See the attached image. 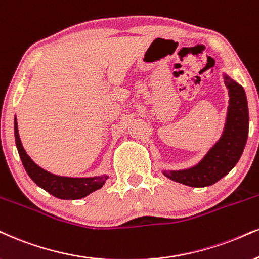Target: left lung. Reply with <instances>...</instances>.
<instances>
[{"mask_svg":"<svg viewBox=\"0 0 259 259\" xmlns=\"http://www.w3.org/2000/svg\"><path fill=\"white\" fill-rule=\"evenodd\" d=\"M229 90L227 121L221 139L196 167L179 171H164L170 180L192 187H205L218 183L238 163L248 135V107L242 86L225 76Z\"/></svg>","mask_w":259,"mask_h":259,"instance_id":"obj_1","label":"left lung"}]
</instances>
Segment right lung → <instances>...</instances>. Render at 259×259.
<instances>
[{"mask_svg":"<svg viewBox=\"0 0 259 259\" xmlns=\"http://www.w3.org/2000/svg\"><path fill=\"white\" fill-rule=\"evenodd\" d=\"M14 136L19 156L25 170L38 186L53 194L54 197L60 199H79L101 188L108 179L105 175L96 178H63L48 173L47 170L38 167L24 150L21 140L19 138L17 119L14 121Z\"/></svg>","mask_w":259,"mask_h":259,"instance_id":"right-lung-1","label":"right lung"}]
</instances>
